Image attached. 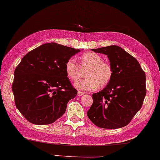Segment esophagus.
Listing matches in <instances>:
<instances>
[{
  "mask_svg": "<svg viewBox=\"0 0 160 160\" xmlns=\"http://www.w3.org/2000/svg\"><path fill=\"white\" fill-rule=\"evenodd\" d=\"M85 93H84V92H82V91H78V96H83V95H84Z\"/></svg>",
  "mask_w": 160,
  "mask_h": 160,
  "instance_id": "esophagus-1",
  "label": "esophagus"
}]
</instances>
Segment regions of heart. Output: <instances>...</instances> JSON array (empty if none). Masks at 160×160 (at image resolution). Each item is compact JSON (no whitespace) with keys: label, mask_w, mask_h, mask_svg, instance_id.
Returning <instances> with one entry per match:
<instances>
[{"label":"heart","mask_w":160,"mask_h":160,"mask_svg":"<svg viewBox=\"0 0 160 160\" xmlns=\"http://www.w3.org/2000/svg\"><path fill=\"white\" fill-rule=\"evenodd\" d=\"M80 68L76 61L71 58L65 64V71L68 78L77 81L82 76V70H86L85 79L76 82L75 86L84 91H93L98 87L103 88L109 84L113 75L110 63L103 61L99 54L87 52L80 57Z\"/></svg>","instance_id":"1"}]
</instances>
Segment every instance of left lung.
I'll list each match as a JSON object with an SVG mask.
<instances>
[{
  "instance_id": "obj_1",
  "label": "left lung",
  "mask_w": 160,
  "mask_h": 160,
  "mask_svg": "<svg viewBox=\"0 0 160 160\" xmlns=\"http://www.w3.org/2000/svg\"><path fill=\"white\" fill-rule=\"evenodd\" d=\"M92 51L108 56L113 75L103 90L92 95L87 116L98 127H124L142 108L147 94L145 72L133 56L117 45Z\"/></svg>"
}]
</instances>
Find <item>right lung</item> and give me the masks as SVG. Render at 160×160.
Here are the masks:
<instances>
[{
  "instance_id": "1",
  "label": "right lung",
  "mask_w": 160,
  "mask_h": 160,
  "mask_svg": "<svg viewBox=\"0 0 160 160\" xmlns=\"http://www.w3.org/2000/svg\"><path fill=\"white\" fill-rule=\"evenodd\" d=\"M79 52L45 43L22 58L14 71L12 89L16 107L27 120L46 125L64 114L67 103L78 93L67 77L65 64Z\"/></svg>"
}]
</instances>
